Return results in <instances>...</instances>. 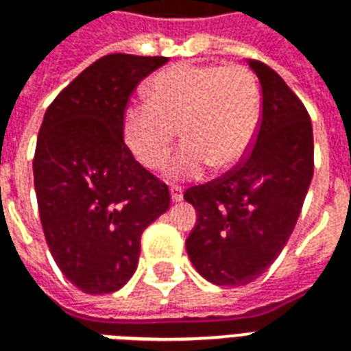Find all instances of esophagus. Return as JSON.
<instances>
[{
  "mask_svg": "<svg viewBox=\"0 0 351 351\" xmlns=\"http://www.w3.org/2000/svg\"><path fill=\"white\" fill-rule=\"evenodd\" d=\"M182 197H184L182 188H180V186H171V199L176 203V201H182Z\"/></svg>",
  "mask_w": 351,
  "mask_h": 351,
  "instance_id": "esophagus-1",
  "label": "esophagus"
}]
</instances>
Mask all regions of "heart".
I'll return each mask as SVG.
<instances>
[{
	"instance_id": "heart-1",
	"label": "heart",
	"mask_w": 351,
	"mask_h": 351,
	"mask_svg": "<svg viewBox=\"0 0 351 351\" xmlns=\"http://www.w3.org/2000/svg\"><path fill=\"white\" fill-rule=\"evenodd\" d=\"M146 99L130 105L122 118L123 141L145 167L165 160L175 130L184 143L165 163L171 178H193L208 165L229 171L250 152L261 95L243 65H171L148 82Z\"/></svg>"
}]
</instances>
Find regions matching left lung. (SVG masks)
<instances>
[{"instance_id": "obj_1", "label": "left lung", "mask_w": 351, "mask_h": 351, "mask_svg": "<svg viewBox=\"0 0 351 351\" xmlns=\"http://www.w3.org/2000/svg\"><path fill=\"white\" fill-rule=\"evenodd\" d=\"M263 108L250 154L213 182L186 190L197 223L186 241L191 263L216 286L259 278L293 233L314 175L312 122L269 65L248 60Z\"/></svg>"}]
</instances>
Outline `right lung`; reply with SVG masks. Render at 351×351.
<instances>
[{
	"label": "right lung",
	"instance_id": "add662e5",
	"mask_svg": "<svg viewBox=\"0 0 351 351\" xmlns=\"http://www.w3.org/2000/svg\"><path fill=\"white\" fill-rule=\"evenodd\" d=\"M163 56L108 54L58 93L45 112L34 182L50 254L84 293H112L137 269L141 235L171 203L167 184L135 161L122 118Z\"/></svg>",
	"mask_w": 351,
	"mask_h": 351
}]
</instances>
